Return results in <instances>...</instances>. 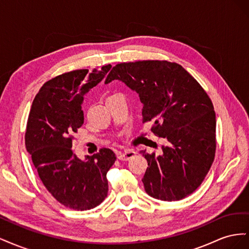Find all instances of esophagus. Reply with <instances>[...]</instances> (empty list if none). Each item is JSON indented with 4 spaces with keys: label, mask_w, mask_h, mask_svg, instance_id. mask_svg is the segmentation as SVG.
<instances>
[{
    "label": "esophagus",
    "mask_w": 249,
    "mask_h": 249,
    "mask_svg": "<svg viewBox=\"0 0 249 249\" xmlns=\"http://www.w3.org/2000/svg\"><path fill=\"white\" fill-rule=\"evenodd\" d=\"M135 156H136V153L134 152V150H124V152H119L117 154V158L119 160L122 161H127L130 160L131 158H134Z\"/></svg>",
    "instance_id": "obj_1"
}]
</instances>
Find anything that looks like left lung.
Here are the masks:
<instances>
[{
	"label": "left lung",
	"mask_w": 249,
	"mask_h": 249,
	"mask_svg": "<svg viewBox=\"0 0 249 249\" xmlns=\"http://www.w3.org/2000/svg\"><path fill=\"white\" fill-rule=\"evenodd\" d=\"M118 80L136 91L143 122L168 145L156 156L141 150L148 167L142 178L150 196L176 201L202 183L215 157L216 116L205 90L178 63L146 60L113 67L105 84Z\"/></svg>",
	"instance_id": "left-lung-1"
}]
</instances>
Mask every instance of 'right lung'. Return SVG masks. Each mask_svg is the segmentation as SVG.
Here are the masks:
<instances>
[{"mask_svg": "<svg viewBox=\"0 0 249 249\" xmlns=\"http://www.w3.org/2000/svg\"><path fill=\"white\" fill-rule=\"evenodd\" d=\"M111 69L78 70L48 81L32 103L25 135L26 148L47 190L61 205L93 209L108 194L107 172L116 157L110 148L85 156L72 152V135L84 123V95Z\"/></svg>", "mask_w": 249, "mask_h": 249, "instance_id": "1", "label": "right lung"}]
</instances>
